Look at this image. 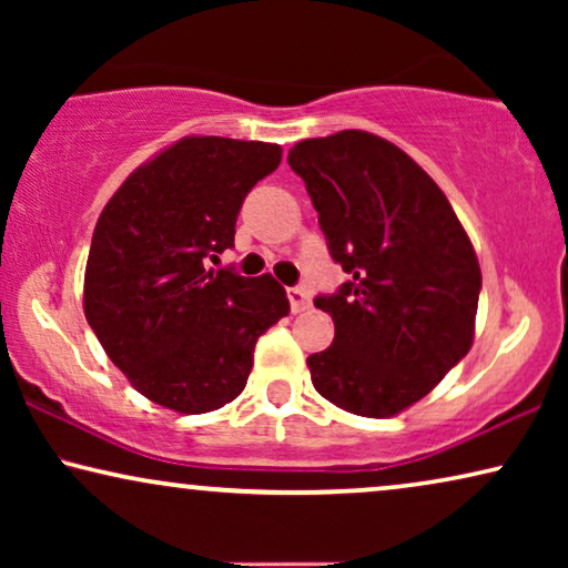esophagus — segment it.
I'll return each mask as SVG.
<instances>
[{
  "label": "esophagus",
  "mask_w": 568,
  "mask_h": 568,
  "mask_svg": "<svg viewBox=\"0 0 568 568\" xmlns=\"http://www.w3.org/2000/svg\"><path fill=\"white\" fill-rule=\"evenodd\" d=\"M286 297H290L292 313H302V310L310 307V294L302 290V286H290V290H286Z\"/></svg>",
  "instance_id": "esophagus-1"
}]
</instances>
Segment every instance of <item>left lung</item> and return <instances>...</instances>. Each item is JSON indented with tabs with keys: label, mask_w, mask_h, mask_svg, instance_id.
Returning <instances> with one entry per match:
<instances>
[{
	"label": "left lung",
	"mask_w": 568,
	"mask_h": 568,
	"mask_svg": "<svg viewBox=\"0 0 568 568\" xmlns=\"http://www.w3.org/2000/svg\"><path fill=\"white\" fill-rule=\"evenodd\" d=\"M331 258L348 274L315 307L336 336L307 356L315 390L356 416L387 418L422 400L470 352L480 268L439 185L367 131L290 150Z\"/></svg>",
	"instance_id": "obj_1"
}]
</instances>
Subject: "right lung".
I'll use <instances>...</instances> for the list:
<instances>
[{"label": "right lung", "mask_w": 568, "mask_h": 568, "mask_svg": "<svg viewBox=\"0 0 568 568\" xmlns=\"http://www.w3.org/2000/svg\"><path fill=\"white\" fill-rule=\"evenodd\" d=\"M282 146L189 136L113 193L92 235L84 315L144 398L178 414L235 400L258 338L290 313L271 274L209 268L235 247L240 206Z\"/></svg>", "instance_id": "right-lung-1"}]
</instances>
